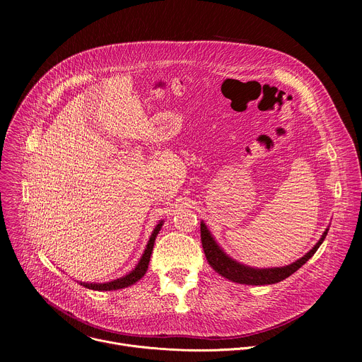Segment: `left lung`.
I'll list each match as a JSON object with an SVG mask.
<instances>
[{
	"mask_svg": "<svg viewBox=\"0 0 362 362\" xmlns=\"http://www.w3.org/2000/svg\"><path fill=\"white\" fill-rule=\"evenodd\" d=\"M328 233V229L322 233L321 239L318 243L309 250L306 255H303L300 259L296 262L288 265V267H281V268H264V269H257V268H250L243 264L236 262L232 257H229L222 247L215 242L212 233L209 229L206 228L203 222H200V238H202V246L206 255V259H208L209 265L223 278H228L232 282L238 284H245V285H272L276 282H281L291 276L293 272H296L303 264H306L308 259H311L314 253L318 250L321 243L324 242L325 236Z\"/></svg>",
	"mask_w": 362,
	"mask_h": 362,
	"instance_id": "obj_1",
	"label": "left lung"
}]
</instances>
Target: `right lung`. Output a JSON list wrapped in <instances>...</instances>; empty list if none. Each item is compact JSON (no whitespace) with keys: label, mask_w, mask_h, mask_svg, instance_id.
I'll list each match as a JSON object with an SVG mask.
<instances>
[{"label":"right lung","mask_w":362,"mask_h":362,"mask_svg":"<svg viewBox=\"0 0 362 362\" xmlns=\"http://www.w3.org/2000/svg\"><path fill=\"white\" fill-rule=\"evenodd\" d=\"M163 225V221L158 223V226L154 228V230L151 232V236L146 245V249H144V253L141 255L139 264L136 265V268L127 274L126 276L123 278H119V279H115V281H110V282H106V284H86V282H80L84 288H88V289H94V291H116V289H122V288H127L133 284H136L140 278L144 276L146 271H147V267H148V261H150V256H151V250H153V246H154V240H156V236L160 230Z\"/></svg>","instance_id":"1"}]
</instances>
